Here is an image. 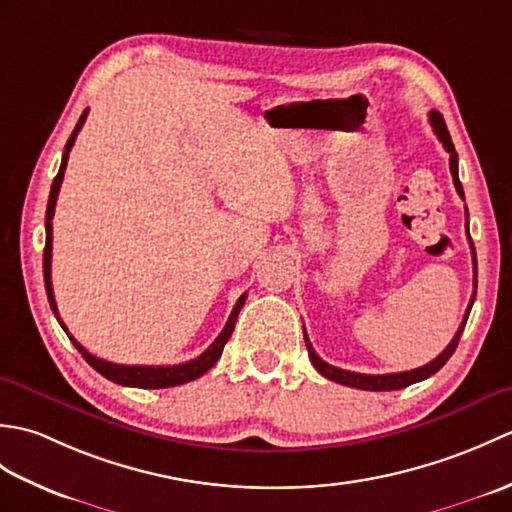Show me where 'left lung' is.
I'll return each mask as SVG.
<instances>
[{
	"instance_id": "1",
	"label": "left lung",
	"mask_w": 512,
	"mask_h": 512,
	"mask_svg": "<svg viewBox=\"0 0 512 512\" xmlns=\"http://www.w3.org/2000/svg\"><path fill=\"white\" fill-rule=\"evenodd\" d=\"M429 123L433 127V132H436L438 140L444 145V149L449 151V167H451V176H453V184L455 189H458L460 198H464V189L460 184V176H458V154H455V147H453V140L449 136V129H447V123H444V118L440 112L431 110L429 112ZM466 235H469V242H471V253H473V286L477 288V257H475V246H473V239H471V233H469V211H466ZM473 301H475V292L471 297V303L469 308H466L464 312V319L460 323L458 332H455V336L451 339V343L444 347V352L440 356L433 358L431 363L422 365L418 369H411V372H398V374H356V372H347V369H341V367H334V365H328L323 361V358L314 352V347L310 345L308 341V334H306V328H303V339H306V345H308V354H310V361L314 365V369L325 378L334 380V383H341V385H347V387H356V389H365V391H391V389H402V387H409L413 383H420V380L429 378L438 372V369L449 361L451 354L455 352V347H458L460 343V336L464 332V325H466V319H469V312L473 308Z\"/></svg>"
}]
</instances>
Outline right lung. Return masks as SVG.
Wrapping results in <instances>:
<instances>
[{"instance_id":"right-lung-1","label":"right lung","mask_w":512,"mask_h":512,"mask_svg":"<svg viewBox=\"0 0 512 512\" xmlns=\"http://www.w3.org/2000/svg\"><path fill=\"white\" fill-rule=\"evenodd\" d=\"M85 118H88V110H85L79 118V123H76L72 136L68 138V143H65V149H63V158H61V167H59V173L57 178H54L52 182V189H50V198H48V209H46V248H43V279H46V292H48V301H50V308L54 312V317H57V321L61 323V328L65 330V334H68V328H65L59 312H57V301H54V292H52V281H50V262H52V215H54V206H57V195H59V189H61V182H63V171H65V165H68V156H70V149L74 145L76 140V134H79V129L83 127ZM246 301V295H242L237 299L235 308L231 312V317H228L224 330L220 332V336L206 347V350L198 356L193 358V361H187V363H180V365H118V363H110V361H103V358H96L92 356L85 347L74 341V336H70V341L74 343L76 350H79L83 354L85 361H88L96 372H99L101 376H105L107 380H112V383H118V385H125V387H140V389H162V387H176V385H184L189 383V380H195L200 378L202 374L209 372V369L220 361L222 356V350L226 341L231 339L233 334V328H235V321H237V314L239 310H242Z\"/></svg>"}]
</instances>
